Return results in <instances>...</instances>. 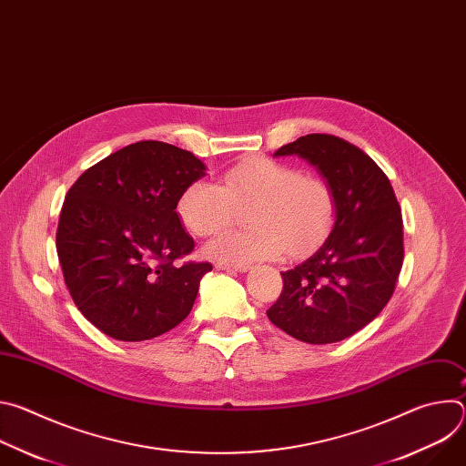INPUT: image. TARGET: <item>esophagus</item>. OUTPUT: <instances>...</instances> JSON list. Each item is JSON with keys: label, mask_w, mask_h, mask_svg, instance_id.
<instances>
[{"label": "esophagus", "mask_w": 466, "mask_h": 466, "mask_svg": "<svg viewBox=\"0 0 466 466\" xmlns=\"http://www.w3.org/2000/svg\"><path fill=\"white\" fill-rule=\"evenodd\" d=\"M218 269L221 271H238V273H245L250 268L248 265H230V263H218Z\"/></svg>", "instance_id": "34e87169"}]
</instances>
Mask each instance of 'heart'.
<instances>
[{"instance_id":"obj_1","label":"heart","mask_w":466,"mask_h":466,"mask_svg":"<svg viewBox=\"0 0 466 466\" xmlns=\"http://www.w3.org/2000/svg\"><path fill=\"white\" fill-rule=\"evenodd\" d=\"M248 214L252 230H227L207 245V254L221 263L248 265L271 259L284 250L300 254L317 245L336 221L338 201L329 182L304 175L299 167L271 158H247L223 173V182L197 180L178 198V216L195 236L225 228L238 207Z\"/></svg>"}]
</instances>
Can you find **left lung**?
<instances>
[{
    "mask_svg": "<svg viewBox=\"0 0 466 466\" xmlns=\"http://www.w3.org/2000/svg\"><path fill=\"white\" fill-rule=\"evenodd\" d=\"M297 155L336 191V223L324 243L282 273L268 309L273 324L309 345L338 343L380 315L404 261L400 205L387 175L360 147L331 135H306L275 157Z\"/></svg>",
    "mask_w": 466,
    "mask_h": 466,
    "instance_id": "obj_1",
    "label": "left lung"
}]
</instances>
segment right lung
<instances>
[{
  "label": "right lung",
  "mask_w": 466,
  "mask_h": 466,
  "mask_svg": "<svg viewBox=\"0 0 466 466\" xmlns=\"http://www.w3.org/2000/svg\"><path fill=\"white\" fill-rule=\"evenodd\" d=\"M205 171L189 151L146 140L103 158L66 193L56 228L64 282L103 334L147 341L191 311L212 265L177 263L195 247L177 205Z\"/></svg>",
  "instance_id": "obj_1"
}]
</instances>
